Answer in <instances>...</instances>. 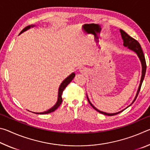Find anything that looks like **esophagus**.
Here are the masks:
<instances>
[{"label": "esophagus", "mask_w": 150, "mask_h": 150, "mask_svg": "<svg viewBox=\"0 0 150 150\" xmlns=\"http://www.w3.org/2000/svg\"><path fill=\"white\" fill-rule=\"evenodd\" d=\"M80 71L82 72V73H84V72L86 71L85 70V69H83V68H82V69H80Z\"/></svg>", "instance_id": "obj_1"}]
</instances>
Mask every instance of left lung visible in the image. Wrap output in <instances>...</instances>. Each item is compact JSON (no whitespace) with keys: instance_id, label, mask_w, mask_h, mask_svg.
<instances>
[{"instance_id":"left-lung-1","label":"left lung","mask_w":150,"mask_h":150,"mask_svg":"<svg viewBox=\"0 0 150 150\" xmlns=\"http://www.w3.org/2000/svg\"><path fill=\"white\" fill-rule=\"evenodd\" d=\"M120 34H121V36H122V38L123 40V42H124V46L125 47H128V48L129 49L134 51V52L136 53V54L138 55V56L139 57V60H140L141 63H142V77H141V80H140V83H139V87H138V91H137V93H136V97L134 98V100H133L132 103H134V101L136 100L137 96L138 95V93L139 92V91H140V88H141V86L142 84V82H143L144 81V77H145V74H146V59H145V57H144V53H143V51L142 50V47H141V45L140 44H139V42L136 40L135 39H134L133 38H132L131 36H130L127 33H126L124 31L122 30H120ZM87 99L88 103H90V105L92 106V107L96 110V111H98V112H100L101 114H103V115H107V116H114V115H117V114L121 112H122L123 110L120 111V112H116V113H106L105 112H102L99 110H98L97 108L96 107H95L90 102L89 99H88V96H87ZM131 104V105H132ZM127 107V108H128Z\"/></svg>"}]
</instances>
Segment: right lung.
I'll return each mask as SVG.
<instances>
[{"label":"right lung","instance_id":"obj_1","mask_svg":"<svg viewBox=\"0 0 150 150\" xmlns=\"http://www.w3.org/2000/svg\"><path fill=\"white\" fill-rule=\"evenodd\" d=\"M35 26L34 25H31V26H26V28H24L22 30L21 32L20 33V34H22V32H24L25 31H26L27 30L30 29V28L31 27H34ZM19 34V35H20ZM75 76V73H73L71 74L69 76H68V77L65 79V80H63V82L62 83V84L60 85L59 86V91H58V98H57V103L55 105L53 106L52 108H51L50 109H49V110H47V111H45V112H36L35 114H38V115H45V114H48V113H51L52 112L55 111L56 109L59 107V106H60L61 104H62V93H63V90L65 89V88L67 87V86L69 84L73 78H74V77ZM35 113V112H34Z\"/></svg>","mask_w":150,"mask_h":150}]
</instances>
